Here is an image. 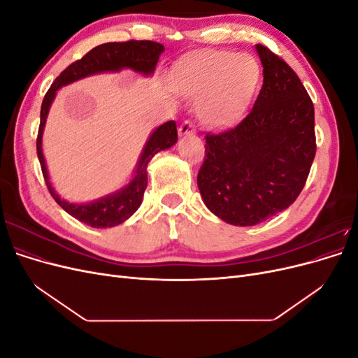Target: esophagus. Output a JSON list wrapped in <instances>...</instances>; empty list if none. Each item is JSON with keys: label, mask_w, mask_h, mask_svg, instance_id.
I'll use <instances>...</instances> for the list:
<instances>
[{"label": "esophagus", "mask_w": 358, "mask_h": 358, "mask_svg": "<svg viewBox=\"0 0 358 358\" xmlns=\"http://www.w3.org/2000/svg\"><path fill=\"white\" fill-rule=\"evenodd\" d=\"M179 134L180 136H192V134H196V125H194L192 121H183L182 125L179 127Z\"/></svg>", "instance_id": "1"}]
</instances>
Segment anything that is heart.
<instances>
[{"label": "heart", "mask_w": 358, "mask_h": 358, "mask_svg": "<svg viewBox=\"0 0 358 358\" xmlns=\"http://www.w3.org/2000/svg\"><path fill=\"white\" fill-rule=\"evenodd\" d=\"M258 79L252 57L224 50L203 52L179 69V88L194 100L203 99L200 117L220 125L231 119L246 104Z\"/></svg>", "instance_id": "1"}]
</instances>
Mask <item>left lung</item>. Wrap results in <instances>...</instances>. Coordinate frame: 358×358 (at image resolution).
I'll use <instances>...</instances> for the list:
<instances>
[{
  "mask_svg": "<svg viewBox=\"0 0 358 358\" xmlns=\"http://www.w3.org/2000/svg\"><path fill=\"white\" fill-rule=\"evenodd\" d=\"M263 88L242 121L206 136L197 185L222 221L251 227L296 201L315 158V112L288 64L263 45Z\"/></svg>",
  "mask_w": 358,
  "mask_h": 358,
  "instance_id": "obj_1",
  "label": "left lung"
}]
</instances>
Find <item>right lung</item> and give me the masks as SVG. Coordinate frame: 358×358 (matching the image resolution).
I'll use <instances>...</instances> for the list:
<instances>
[{"label":"right lung","mask_w":358,"mask_h":358,"mask_svg":"<svg viewBox=\"0 0 358 358\" xmlns=\"http://www.w3.org/2000/svg\"><path fill=\"white\" fill-rule=\"evenodd\" d=\"M162 52H164V46H162L161 43L150 40L104 43V45L91 49L82 59L70 64V66L58 76L55 82L52 83L49 91L45 95V99H43L40 112V127L37 134V155L41 166L43 178H45L48 189L53 200H55L69 215H71L73 218L79 220L86 225H91L94 229H107V227L122 224L138 209V206L142 204L145 189L148 187L146 169L149 161L152 159L159 150L169 149L178 142L176 122L169 121L166 124H162L150 134L142 150V155H140V159L137 162L134 176L129 180L128 185L113 194H109V196L90 203H69L61 199L57 191L52 188L46 161L45 157H43L41 138L50 104L53 99H55L57 91L59 88L76 80H80L86 78V76L99 74L104 71H121L124 69H129L143 76H150L154 73Z\"/></svg>","instance_id":"obj_1"}]
</instances>
